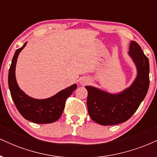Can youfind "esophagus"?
I'll list each match as a JSON object with an SVG mask.
<instances>
[{
    "instance_id": "obj_1",
    "label": "esophagus",
    "mask_w": 157,
    "mask_h": 157,
    "mask_svg": "<svg viewBox=\"0 0 157 157\" xmlns=\"http://www.w3.org/2000/svg\"><path fill=\"white\" fill-rule=\"evenodd\" d=\"M89 82V79L85 78V77H83V78H82V79H80V84L82 85V86H84V85H86Z\"/></svg>"
}]
</instances>
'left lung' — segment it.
I'll use <instances>...</instances> for the list:
<instances>
[{
  "label": "left lung",
  "instance_id": "obj_1",
  "mask_svg": "<svg viewBox=\"0 0 157 157\" xmlns=\"http://www.w3.org/2000/svg\"><path fill=\"white\" fill-rule=\"evenodd\" d=\"M128 55L134 63L137 75L128 88L111 94L94 86L88 91L87 107L90 117L102 125H113L127 121L137 110L149 88V61L141 47L131 41Z\"/></svg>",
  "mask_w": 157,
  "mask_h": 157
}]
</instances>
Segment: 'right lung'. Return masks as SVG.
Returning a JSON list of instances; mask_svg holds the SVG:
<instances>
[{
  "mask_svg": "<svg viewBox=\"0 0 157 157\" xmlns=\"http://www.w3.org/2000/svg\"><path fill=\"white\" fill-rule=\"evenodd\" d=\"M27 44L16 50L9 70L8 83L14 103L21 115L26 120L37 124L52 123L57 121L63 112L65 103L75 90L77 84L61 90L58 93L46 99H35L28 96L20 89L15 77V67L18 55Z\"/></svg>",
  "mask_w": 157,
  "mask_h": 157,
  "instance_id": "obj_1",
  "label": "right lung"
}]
</instances>
